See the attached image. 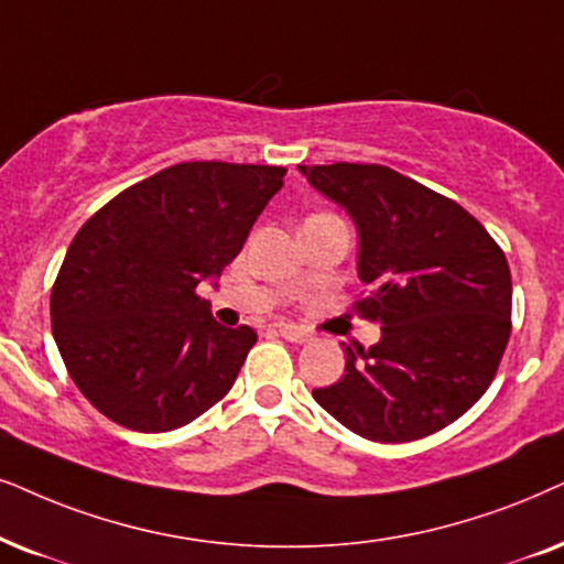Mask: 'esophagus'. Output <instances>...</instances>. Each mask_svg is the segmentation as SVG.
Masks as SVG:
<instances>
[{
    "label": "esophagus",
    "instance_id": "obj_1",
    "mask_svg": "<svg viewBox=\"0 0 564 564\" xmlns=\"http://www.w3.org/2000/svg\"><path fill=\"white\" fill-rule=\"evenodd\" d=\"M276 332H280L282 339H288V341H295V345H303V341H308V334H305L303 328H297V326L280 324V326H276Z\"/></svg>",
    "mask_w": 564,
    "mask_h": 564
}]
</instances>
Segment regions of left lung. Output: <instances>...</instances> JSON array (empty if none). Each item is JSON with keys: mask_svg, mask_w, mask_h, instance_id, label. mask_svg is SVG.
Wrapping results in <instances>:
<instances>
[{"mask_svg": "<svg viewBox=\"0 0 564 564\" xmlns=\"http://www.w3.org/2000/svg\"><path fill=\"white\" fill-rule=\"evenodd\" d=\"M352 217L362 318L380 341L345 347V376L313 399L376 443L433 435L481 399L510 339L502 248L460 204L386 165H297Z\"/></svg>", "mask_w": 564, "mask_h": 564, "instance_id": "1", "label": "left lung"}]
</instances>
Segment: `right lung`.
I'll return each instance as SVG.
<instances>
[{
	"label": "right lung",
	"instance_id": "add662e5",
	"mask_svg": "<svg viewBox=\"0 0 564 564\" xmlns=\"http://www.w3.org/2000/svg\"><path fill=\"white\" fill-rule=\"evenodd\" d=\"M284 167L196 160L100 207L51 290V328L83 397L137 433L184 427L236 383L251 326H219L196 295L243 248Z\"/></svg>",
	"mask_w": 564,
	"mask_h": 564
}]
</instances>
